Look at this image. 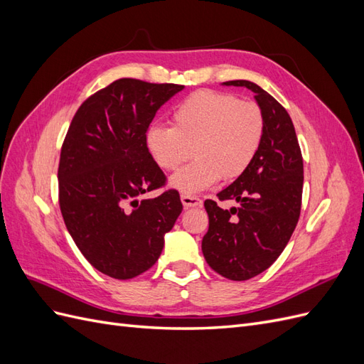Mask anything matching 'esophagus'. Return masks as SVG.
Segmentation results:
<instances>
[{
	"instance_id": "34e87169",
	"label": "esophagus",
	"mask_w": 364,
	"mask_h": 364,
	"mask_svg": "<svg viewBox=\"0 0 364 364\" xmlns=\"http://www.w3.org/2000/svg\"><path fill=\"white\" fill-rule=\"evenodd\" d=\"M181 200H182V205H183L185 208L202 206V200L199 199V197H196V196H190V194H182V196H181Z\"/></svg>"
}]
</instances>
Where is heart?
Listing matches in <instances>:
<instances>
[{"instance_id":"heart-1","label":"heart","mask_w":364,"mask_h":364,"mask_svg":"<svg viewBox=\"0 0 364 364\" xmlns=\"http://www.w3.org/2000/svg\"><path fill=\"white\" fill-rule=\"evenodd\" d=\"M171 123L173 127H149L146 147L162 170L178 168L193 149L196 161L170 179L171 188L183 194L202 193L220 178L234 181L243 176L255 161L266 130L255 103L215 91L186 97L174 107Z\"/></svg>"}]
</instances>
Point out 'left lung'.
I'll list each match as a JSON object with an SVG mask.
<instances>
[{"mask_svg": "<svg viewBox=\"0 0 364 364\" xmlns=\"http://www.w3.org/2000/svg\"><path fill=\"white\" fill-rule=\"evenodd\" d=\"M255 94L264 115L262 144L247 171L218 200L240 206L220 208L205 200L209 229L202 252L209 267L230 281H246L269 269L287 246L301 214L304 162L293 121L274 98L249 80H230Z\"/></svg>", "mask_w": 364, "mask_h": 364, "instance_id": "1", "label": "left lung"}]
</instances>
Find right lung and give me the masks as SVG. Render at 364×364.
Returning <instances> with one entry per match:
<instances>
[{"label": "right lung", "instance_id": "right-lung-1", "mask_svg": "<svg viewBox=\"0 0 364 364\" xmlns=\"http://www.w3.org/2000/svg\"><path fill=\"white\" fill-rule=\"evenodd\" d=\"M182 85L119 79L75 112L59 162V205L74 243L92 266L115 279L149 270L182 213L179 193L139 196L165 183L146 147L159 107Z\"/></svg>", "mask_w": 364, "mask_h": 364}]
</instances>
